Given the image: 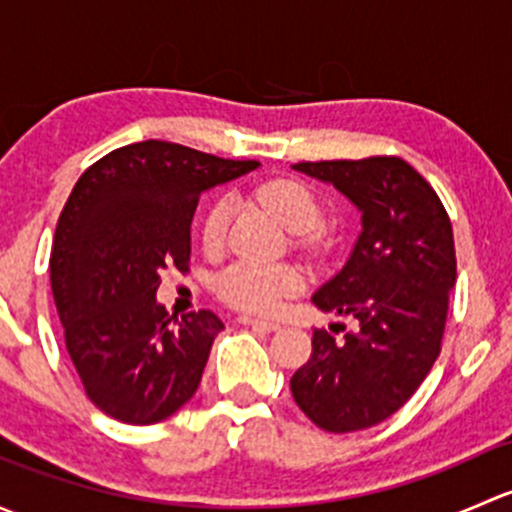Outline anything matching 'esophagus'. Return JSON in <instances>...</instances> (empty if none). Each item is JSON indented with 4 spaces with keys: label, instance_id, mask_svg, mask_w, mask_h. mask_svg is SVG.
Instances as JSON below:
<instances>
[{
    "label": "esophagus",
    "instance_id": "esophagus-1",
    "mask_svg": "<svg viewBox=\"0 0 512 512\" xmlns=\"http://www.w3.org/2000/svg\"><path fill=\"white\" fill-rule=\"evenodd\" d=\"M242 324H250V327H260V329H267V332H277L280 329V324L277 322H270V319H257V317H240Z\"/></svg>",
    "mask_w": 512,
    "mask_h": 512
}]
</instances>
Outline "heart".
Wrapping results in <instances>:
<instances>
[{
    "label": "heart",
    "mask_w": 512,
    "mask_h": 512,
    "mask_svg": "<svg viewBox=\"0 0 512 512\" xmlns=\"http://www.w3.org/2000/svg\"><path fill=\"white\" fill-rule=\"evenodd\" d=\"M257 198L285 223L287 230L304 235L322 223V205L317 195L299 180H272L257 190ZM232 205L227 198L215 200L203 220V245L218 250L225 242ZM302 289V275L285 265L235 262L218 277V294L223 302L240 312L270 314Z\"/></svg>",
    "instance_id": "heart-1"
}]
</instances>
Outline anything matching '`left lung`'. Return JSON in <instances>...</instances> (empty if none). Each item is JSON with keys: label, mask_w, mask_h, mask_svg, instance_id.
Listing matches in <instances>:
<instances>
[{"label": "left lung", "mask_w": 512, "mask_h": 512, "mask_svg": "<svg viewBox=\"0 0 512 512\" xmlns=\"http://www.w3.org/2000/svg\"><path fill=\"white\" fill-rule=\"evenodd\" d=\"M334 185L361 213L347 265L312 294L322 312L354 317L342 342L314 329L312 356L289 389L329 433L386 421L414 396L441 354L456 247L436 190L396 156L292 165Z\"/></svg>", "instance_id": "8db88e82"}]
</instances>
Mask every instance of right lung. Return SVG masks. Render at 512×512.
Instances as JSON below:
<instances>
[{"mask_svg":"<svg viewBox=\"0 0 512 512\" xmlns=\"http://www.w3.org/2000/svg\"><path fill=\"white\" fill-rule=\"evenodd\" d=\"M257 165L141 141L74 185L54 232L51 292L86 396L106 416L151 426L198 391L223 322L210 309L170 317L156 299L160 270H188L200 195Z\"/></svg>","mask_w":512,"mask_h":512,"instance_id":"obj_1","label":"right lung"}]
</instances>
